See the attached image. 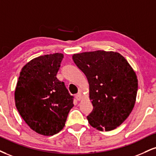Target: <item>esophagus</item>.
Returning a JSON list of instances; mask_svg holds the SVG:
<instances>
[{"instance_id":"34e87169","label":"esophagus","mask_w":156,"mask_h":156,"mask_svg":"<svg viewBox=\"0 0 156 156\" xmlns=\"http://www.w3.org/2000/svg\"><path fill=\"white\" fill-rule=\"evenodd\" d=\"M76 99H77V100L78 101H79V100H80V99H81V94H80V93H78V94H76Z\"/></svg>"}]
</instances>
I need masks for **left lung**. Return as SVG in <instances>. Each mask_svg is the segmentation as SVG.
Segmentation results:
<instances>
[{
    "instance_id": "left-lung-1",
    "label": "left lung",
    "mask_w": 156,
    "mask_h": 156,
    "mask_svg": "<svg viewBox=\"0 0 156 156\" xmlns=\"http://www.w3.org/2000/svg\"><path fill=\"white\" fill-rule=\"evenodd\" d=\"M73 59L89 83L93 105L89 124L106 132L119 126L132 111L137 93V78L130 65L120 54L105 51L76 54Z\"/></svg>"
}]
</instances>
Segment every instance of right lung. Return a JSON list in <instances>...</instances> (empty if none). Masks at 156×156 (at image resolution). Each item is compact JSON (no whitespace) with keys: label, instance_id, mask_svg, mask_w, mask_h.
Returning a JSON list of instances; mask_svg holds the SVG:
<instances>
[{"label":"right lung","instance_id":"obj_1","mask_svg":"<svg viewBox=\"0 0 156 156\" xmlns=\"http://www.w3.org/2000/svg\"><path fill=\"white\" fill-rule=\"evenodd\" d=\"M64 55L40 56L22 69L15 90V104L30 129L45 136H53L65 126L73 107L65 83L57 78Z\"/></svg>","mask_w":156,"mask_h":156}]
</instances>
